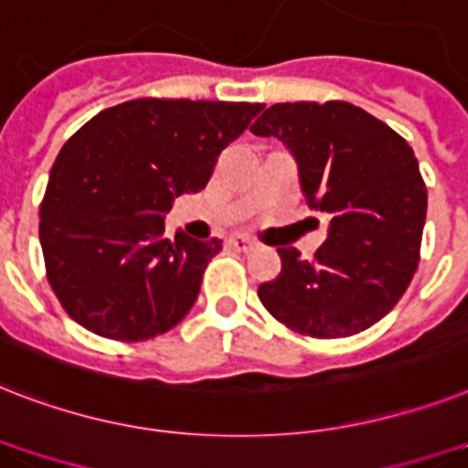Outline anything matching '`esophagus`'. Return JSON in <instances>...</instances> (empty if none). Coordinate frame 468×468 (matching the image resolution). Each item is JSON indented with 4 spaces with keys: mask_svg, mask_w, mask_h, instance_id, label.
I'll return each instance as SVG.
<instances>
[{
    "mask_svg": "<svg viewBox=\"0 0 468 468\" xmlns=\"http://www.w3.org/2000/svg\"><path fill=\"white\" fill-rule=\"evenodd\" d=\"M228 247L235 250V252H250V250H254V242L250 240V238H245V235H233V238L228 240Z\"/></svg>",
    "mask_w": 468,
    "mask_h": 468,
    "instance_id": "1",
    "label": "esophagus"
}]
</instances>
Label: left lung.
Returning a JSON list of instances; mask_svg holds the SVG:
<instances>
[{
  "label": "left lung",
  "mask_w": 468,
  "mask_h": 468,
  "mask_svg": "<svg viewBox=\"0 0 468 468\" xmlns=\"http://www.w3.org/2000/svg\"><path fill=\"white\" fill-rule=\"evenodd\" d=\"M250 132L283 142L310 208L332 218L313 261L279 247L281 273L260 286L261 305L314 339H344L382 320L420 260L428 192L413 148L344 101L276 102Z\"/></svg>",
  "instance_id": "obj_1"
}]
</instances>
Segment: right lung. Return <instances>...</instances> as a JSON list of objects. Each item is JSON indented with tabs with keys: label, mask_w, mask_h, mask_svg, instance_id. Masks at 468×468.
<instances>
[{
	"label": "right lung",
	"mask_w": 468,
	"mask_h": 468,
	"mask_svg": "<svg viewBox=\"0 0 468 468\" xmlns=\"http://www.w3.org/2000/svg\"><path fill=\"white\" fill-rule=\"evenodd\" d=\"M261 102L139 98L98 112L64 144L40 204L48 281L71 320L115 341L173 329L221 240L163 238L175 197L207 187L218 154Z\"/></svg>",
	"instance_id": "obj_1"
}]
</instances>
